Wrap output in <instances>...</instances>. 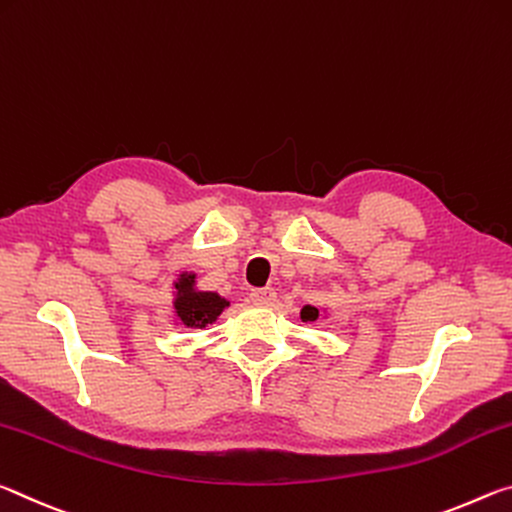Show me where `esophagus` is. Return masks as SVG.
Wrapping results in <instances>:
<instances>
[{
  "mask_svg": "<svg viewBox=\"0 0 512 512\" xmlns=\"http://www.w3.org/2000/svg\"><path fill=\"white\" fill-rule=\"evenodd\" d=\"M249 299L254 301L256 306H272L276 299V292H274V288H256L249 292Z\"/></svg>",
  "mask_w": 512,
  "mask_h": 512,
  "instance_id": "1",
  "label": "esophagus"
}]
</instances>
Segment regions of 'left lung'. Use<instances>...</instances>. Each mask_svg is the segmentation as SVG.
Masks as SVG:
<instances>
[{"label": "left lung", "mask_w": 512, "mask_h": 512, "mask_svg": "<svg viewBox=\"0 0 512 512\" xmlns=\"http://www.w3.org/2000/svg\"><path fill=\"white\" fill-rule=\"evenodd\" d=\"M317 317H320V311H317L315 306H304V308H301V320H304V322H315Z\"/></svg>", "instance_id": "left-lung-1"}]
</instances>
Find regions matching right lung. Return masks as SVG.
Wrapping results in <instances>:
<instances>
[{
	"instance_id": "add662e5",
	"label": "right lung",
	"mask_w": 512,
	"mask_h": 512,
	"mask_svg": "<svg viewBox=\"0 0 512 512\" xmlns=\"http://www.w3.org/2000/svg\"><path fill=\"white\" fill-rule=\"evenodd\" d=\"M177 299H174V313L179 322L190 329H204L213 324L220 313L229 306V301L222 299L217 292H201L195 288V274H181V279L174 283Z\"/></svg>"
}]
</instances>
